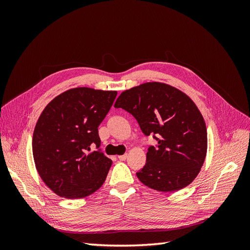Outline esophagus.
I'll return each mask as SVG.
<instances>
[{"mask_svg":"<svg viewBox=\"0 0 250 250\" xmlns=\"http://www.w3.org/2000/svg\"><path fill=\"white\" fill-rule=\"evenodd\" d=\"M118 158L120 161H125L126 158H127V154H123V155H119L118 156Z\"/></svg>","mask_w":250,"mask_h":250,"instance_id":"obj_1","label":"esophagus"}]
</instances>
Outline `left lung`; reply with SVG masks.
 I'll list each match as a JSON object with an SVG mask.
<instances>
[{
    "label": "left lung",
    "instance_id": "left-lung-1",
    "mask_svg": "<svg viewBox=\"0 0 250 250\" xmlns=\"http://www.w3.org/2000/svg\"><path fill=\"white\" fill-rule=\"evenodd\" d=\"M135 118L157 145L148 148L146 164L137 172L145 186L174 192L190 185L206 160L208 133L203 117L190 97L161 82L124 90L115 103Z\"/></svg>",
    "mask_w": 250,
    "mask_h": 250
}]
</instances>
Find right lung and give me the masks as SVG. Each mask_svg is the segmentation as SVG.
Returning <instances> with one entry per match:
<instances>
[{"label":"right lung","instance_id":"right-lung-1","mask_svg":"<svg viewBox=\"0 0 250 250\" xmlns=\"http://www.w3.org/2000/svg\"><path fill=\"white\" fill-rule=\"evenodd\" d=\"M116 97L115 90L76 87L42 110L33 132L34 163L43 183L60 197H86L104 184L112 162L99 148L98 127ZM93 143L97 150L90 153Z\"/></svg>","mask_w":250,"mask_h":250}]
</instances>
